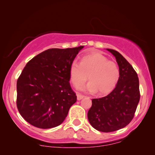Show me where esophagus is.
Masks as SVG:
<instances>
[{"label": "esophagus", "mask_w": 155, "mask_h": 155, "mask_svg": "<svg viewBox=\"0 0 155 155\" xmlns=\"http://www.w3.org/2000/svg\"><path fill=\"white\" fill-rule=\"evenodd\" d=\"M84 97V95L82 94H77V99L78 100H81L82 99H83Z\"/></svg>", "instance_id": "esophagus-1"}]
</instances>
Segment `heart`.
Instances as JSON below:
<instances>
[{"label":"heart","mask_w":155,"mask_h":155,"mask_svg":"<svg viewBox=\"0 0 155 155\" xmlns=\"http://www.w3.org/2000/svg\"><path fill=\"white\" fill-rule=\"evenodd\" d=\"M90 82L83 88L99 94L111 92L120 78V70L114 61L99 52L84 55L80 63L73 61L69 67V77L72 84L79 87L87 79Z\"/></svg>","instance_id":"heart-1"}]
</instances>
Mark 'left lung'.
Wrapping results in <instances>:
<instances>
[{
    "mask_svg": "<svg viewBox=\"0 0 155 155\" xmlns=\"http://www.w3.org/2000/svg\"><path fill=\"white\" fill-rule=\"evenodd\" d=\"M116 58L120 78L107 96L93 99L87 118L93 128L101 132H113L129 124L140 101L139 79L135 70L120 53L107 48Z\"/></svg>",
    "mask_w": 155,
    "mask_h": 155,
    "instance_id": "1",
    "label": "left lung"
}]
</instances>
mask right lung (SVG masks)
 Segmentation results:
<instances>
[{"mask_svg": "<svg viewBox=\"0 0 155 155\" xmlns=\"http://www.w3.org/2000/svg\"><path fill=\"white\" fill-rule=\"evenodd\" d=\"M83 47L50 48L27 63L17 81V107L29 124L47 129L63 122L77 101L69 67Z\"/></svg>", "mask_w": 155, "mask_h": 155, "instance_id": "add662e5", "label": "right lung"}]
</instances>
